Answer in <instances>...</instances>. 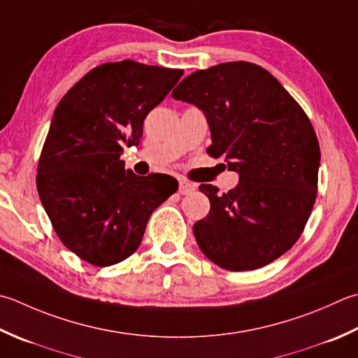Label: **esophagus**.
<instances>
[{
	"instance_id": "1",
	"label": "esophagus",
	"mask_w": 358,
	"mask_h": 358,
	"mask_svg": "<svg viewBox=\"0 0 358 358\" xmlns=\"http://www.w3.org/2000/svg\"><path fill=\"white\" fill-rule=\"evenodd\" d=\"M195 191V185L194 183H189L186 180H180L178 181V192L181 195H189Z\"/></svg>"
}]
</instances>
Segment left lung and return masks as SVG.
<instances>
[{"label":"left lung","mask_w":358,"mask_h":358,"mask_svg":"<svg viewBox=\"0 0 358 358\" xmlns=\"http://www.w3.org/2000/svg\"><path fill=\"white\" fill-rule=\"evenodd\" d=\"M205 113L213 144L239 185L219 194L200 185L211 203L194 225L200 250L229 271L261 268L303 234L318 191L320 144L310 119L275 76L250 62L200 69L172 91Z\"/></svg>","instance_id":"8db88e82"}]
</instances>
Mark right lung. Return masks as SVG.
Returning <instances> with one entry per match:
<instances>
[{
    "label": "right lung",
    "mask_w": 358,
    "mask_h": 358,
    "mask_svg": "<svg viewBox=\"0 0 358 358\" xmlns=\"http://www.w3.org/2000/svg\"><path fill=\"white\" fill-rule=\"evenodd\" d=\"M183 69L135 60L96 66L54 111L37 166V189L59 239L96 267L122 262L141 245L152 213L177 191L164 173L125 169L124 145L141 143L149 111Z\"/></svg>",
    "instance_id": "right-lung-1"
}]
</instances>
